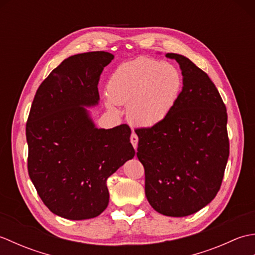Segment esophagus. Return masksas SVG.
Instances as JSON below:
<instances>
[{"label":"esophagus","mask_w":255,"mask_h":255,"mask_svg":"<svg viewBox=\"0 0 255 255\" xmlns=\"http://www.w3.org/2000/svg\"><path fill=\"white\" fill-rule=\"evenodd\" d=\"M130 142H131V144L133 145V148H134V150H137V147H138V137H137V134L136 133H131V136H130Z\"/></svg>","instance_id":"esophagus-1"}]
</instances>
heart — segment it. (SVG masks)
I'll return each instance as SVG.
<instances>
[{"label":"heart","mask_w":255,"mask_h":255,"mask_svg":"<svg viewBox=\"0 0 255 255\" xmlns=\"http://www.w3.org/2000/svg\"><path fill=\"white\" fill-rule=\"evenodd\" d=\"M181 89L182 75L175 66L142 57L115 69L107 83L105 103L112 112H117V104H128L129 121L152 127L169 116Z\"/></svg>","instance_id":"1"}]
</instances>
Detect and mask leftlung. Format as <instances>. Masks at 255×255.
Instances as JSON below:
<instances>
[{"instance_id":"8db88e82","label":"left lung","mask_w":255,"mask_h":255,"mask_svg":"<svg viewBox=\"0 0 255 255\" xmlns=\"http://www.w3.org/2000/svg\"><path fill=\"white\" fill-rule=\"evenodd\" d=\"M183 88L163 122L136 129L137 156L144 167L145 196L158 213L185 217L217 195L229 156L227 111L203 70L177 53Z\"/></svg>"}]
</instances>
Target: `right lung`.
Wrapping results in <instances>:
<instances>
[{"label": "right lung", "mask_w": 255, "mask_h": 255, "mask_svg": "<svg viewBox=\"0 0 255 255\" xmlns=\"http://www.w3.org/2000/svg\"><path fill=\"white\" fill-rule=\"evenodd\" d=\"M114 55L79 53L38 88L26 125L28 174L50 211L70 220L97 217L110 202L107 178L134 156L127 125L97 128L88 108Z\"/></svg>", "instance_id": "add662e5"}]
</instances>
